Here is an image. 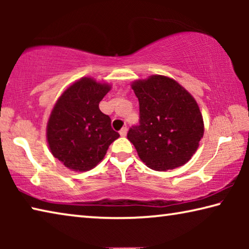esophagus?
<instances>
[{
  "label": "esophagus",
  "instance_id": "34e87169",
  "mask_svg": "<svg viewBox=\"0 0 249 249\" xmlns=\"http://www.w3.org/2000/svg\"><path fill=\"white\" fill-rule=\"evenodd\" d=\"M126 134H127V127H123L121 130H120V135L121 136H126Z\"/></svg>",
  "mask_w": 249,
  "mask_h": 249
}]
</instances>
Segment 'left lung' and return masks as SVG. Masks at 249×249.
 <instances>
[{
    "mask_svg": "<svg viewBox=\"0 0 249 249\" xmlns=\"http://www.w3.org/2000/svg\"><path fill=\"white\" fill-rule=\"evenodd\" d=\"M132 89L140 102V125L129 128L127 138L142 162L157 171L188 162L204 133L203 117L193 96L163 75L134 82Z\"/></svg>",
    "mask_w": 249,
    "mask_h": 249,
    "instance_id": "left-lung-1",
    "label": "left lung"
}]
</instances>
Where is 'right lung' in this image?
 Segmentation results:
<instances>
[{"instance_id": "right-lung-1", "label": "right lung", "mask_w": 249, "mask_h": 249, "mask_svg": "<svg viewBox=\"0 0 249 249\" xmlns=\"http://www.w3.org/2000/svg\"><path fill=\"white\" fill-rule=\"evenodd\" d=\"M109 86L82 78L70 86L50 114L47 141L54 158L74 171H87L104 158L108 146L120 137L99 103Z\"/></svg>"}]
</instances>
